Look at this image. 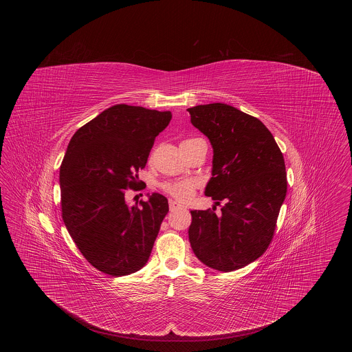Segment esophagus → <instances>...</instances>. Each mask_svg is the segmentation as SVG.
Here are the masks:
<instances>
[{"label":"esophagus","instance_id":"esophagus-1","mask_svg":"<svg viewBox=\"0 0 352 352\" xmlns=\"http://www.w3.org/2000/svg\"><path fill=\"white\" fill-rule=\"evenodd\" d=\"M168 207H170V210H177V208H181L182 206H181L178 201L170 199V201H168Z\"/></svg>","mask_w":352,"mask_h":352}]
</instances>
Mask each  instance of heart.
Returning a JSON list of instances; mask_svg holds the SVG:
<instances>
[{"label": "heart", "mask_w": 352, "mask_h": 352, "mask_svg": "<svg viewBox=\"0 0 352 352\" xmlns=\"http://www.w3.org/2000/svg\"><path fill=\"white\" fill-rule=\"evenodd\" d=\"M162 188L171 197H174L179 201H187L192 195V191L195 188V182H192V181L168 182V184H162Z\"/></svg>", "instance_id": "heart-1"}]
</instances>
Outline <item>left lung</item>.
I'll return each mask as SVG.
<instances>
[{
    "label": "left lung",
    "instance_id": "1",
    "mask_svg": "<svg viewBox=\"0 0 352 352\" xmlns=\"http://www.w3.org/2000/svg\"><path fill=\"white\" fill-rule=\"evenodd\" d=\"M187 111L212 145V177L204 194L215 201L212 208L190 211L188 240L204 265L232 272L257 260L273 239L286 197L284 155L258 118L232 105L212 102Z\"/></svg>",
    "mask_w": 352,
    "mask_h": 352
}]
</instances>
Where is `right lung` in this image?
I'll list each match as a JSON object with an SVG mask.
<instances>
[{
  "label": "right lung",
  "instance_id": "obj_1",
  "mask_svg": "<svg viewBox=\"0 0 352 352\" xmlns=\"http://www.w3.org/2000/svg\"><path fill=\"white\" fill-rule=\"evenodd\" d=\"M170 120V111L116 104L68 144L59 171L62 217L87 261L105 274L126 276L149 260L168 199L153 192L129 206L125 190L137 186V173Z\"/></svg>",
  "mask_w": 352,
  "mask_h": 352
}]
</instances>
